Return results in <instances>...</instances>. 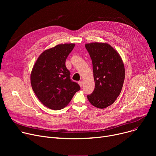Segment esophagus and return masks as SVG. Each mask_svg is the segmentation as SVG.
<instances>
[{
	"label": "esophagus",
	"mask_w": 156,
	"mask_h": 156,
	"mask_svg": "<svg viewBox=\"0 0 156 156\" xmlns=\"http://www.w3.org/2000/svg\"><path fill=\"white\" fill-rule=\"evenodd\" d=\"M78 84H79V85H80V87H82V85H83V81H78Z\"/></svg>",
	"instance_id": "1"
}]
</instances>
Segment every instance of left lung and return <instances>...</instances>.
I'll return each instance as SVG.
<instances>
[{
  "instance_id": "8db88e82",
  "label": "left lung",
  "mask_w": 156,
  "mask_h": 156,
  "mask_svg": "<svg viewBox=\"0 0 156 156\" xmlns=\"http://www.w3.org/2000/svg\"><path fill=\"white\" fill-rule=\"evenodd\" d=\"M93 66L95 88L88 95L94 107L104 109L112 104L123 85L125 70L119 53L107 43L92 42L85 45Z\"/></svg>"
}]
</instances>
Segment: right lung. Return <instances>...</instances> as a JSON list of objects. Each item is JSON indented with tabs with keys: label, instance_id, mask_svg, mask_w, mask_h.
Wrapping results in <instances>:
<instances>
[{
	"label": "right lung",
	"instance_id": "right-lung-1",
	"mask_svg": "<svg viewBox=\"0 0 156 156\" xmlns=\"http://www.w3.org/2000/svg\"><path fill=\"white\" fill-rule=\"evenodd\" d=\"M75 46V44H64L47 49L39 55L31 70L33 90L38 100L51 109L65 108L80 90V85L70 79L65 64Z\"/></svg>",
	"mask_w": 156,
	"mask_h": 156
}]
</instances>
